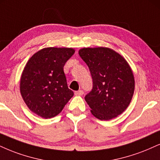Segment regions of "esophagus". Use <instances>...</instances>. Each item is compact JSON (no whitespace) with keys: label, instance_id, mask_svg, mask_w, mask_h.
Instances as JSON below:
<instances>
[{"label":"esophagus","instance_id":"34e87169","mask_svg":"<svg viewBox=\"0 0 160 160\" xmlns=\"http://www.w3.org/2000/svg\"><path fill=\"white\" fill-rule=\"evenodd\" d=\"M75 95H83V91L82 90H79V91H77L74 92Z\"/></svg>","mask_w":160,"mask_h":160}]
</instances>
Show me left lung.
Returning <instances> with one entry per match:
<instances>
[{"label": "left lung", "instance_id": "8db88e82", "mask_svg": "<svg viewBox=\"0 0 160 160\" xmlns=\"http://www.w3.org/2000/svg\"><path fill=\"white\" fill-rule=\"evenodd\" d=\"M79 55L88 65L93 87L85 97L100 120L114 118L128 108L135 88L132 69L122 55L108 48H84Z\"/></svg>", "mask_w": 160, "mask_h": 160}]
</instances>
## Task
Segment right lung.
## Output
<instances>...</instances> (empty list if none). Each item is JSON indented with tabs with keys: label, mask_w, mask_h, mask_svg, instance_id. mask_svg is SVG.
<instances>
[{
	"label": "right lung",
	"mask_w": 160,
	"mask_h": 160,
	"mask_svg": "<svg viewBox=\"0 0 160 160\" xmlns=\"http://www.w3.org/2000/svg\"><path fill=\"white\" fill-rule=\"evenodd\" d=\"M74 52L68 48H46L27 62L21 77V95L28 108L38 116H56L74 95L67 85L63 67Z\"/></svg>",
	"instance_id": "obj_1"
}]
</instances>
